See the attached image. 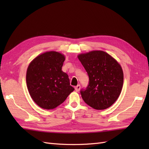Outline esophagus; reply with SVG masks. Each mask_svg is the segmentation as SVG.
<instances>
[{
    "label": "esophagus",
    "instance_id": "1",
    "mask_svg": "<svg viewBox=\"0 0 149 149\" xmlns=\"http://www.w3.org/2000/svg\"><path fill=\"white\" fill-rule=\"evenodd\" d=\"M80 88H81V86H80V85H79V84L77 85V86H75V87H74L75 91H76V92H78V91H79V90H80Z\"/></svg>",
    "mask_w": 149,
    "mask_h": 149
}]
</instances>
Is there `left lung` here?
Wrapping results in <instances>:
<instances>
[{
	"instance_id": "left-lung-1",
	"label": "left lung",
	"mask_w": 149,
	"mask_h": 149,
	"mask_svg": "<svg viewBox=\"0 0 149 149\" xmlns=\"http://www.w3.org/2000/svg\"><path fill=\"white\" fill-rule=\"evenodd\" d=\"M78 58L89 79L86 89L81 91L83 101L97 110L111 107L123 89L124 73L120 65L109 54L101 50L81 53Z\"/></svg>"
}]
</instances>
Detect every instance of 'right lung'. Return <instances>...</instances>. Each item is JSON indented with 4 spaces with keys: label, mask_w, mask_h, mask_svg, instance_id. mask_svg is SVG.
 I'll return each mask as SVG.
<instances>
[{
    "label": "right lung",
    "mask_w": 149,
    "mask_h": 149,
    "mask_svg": "<svg viewBox=\"0 0 149 149\" xmlns=\"http://www.w3.org/2000/svg\"><path fill=\"white\" fill-rule=\"evenodd\" d=\"M65 60L60 52H46L36 56L28 66L26 82L29 94L42 109H55L74 90L68 75L61 70Z\"/></svg>",
    "instance_id": "1"
}]
</instances>
